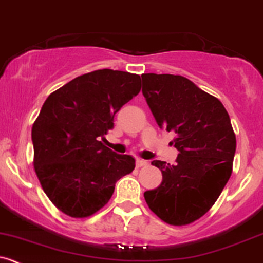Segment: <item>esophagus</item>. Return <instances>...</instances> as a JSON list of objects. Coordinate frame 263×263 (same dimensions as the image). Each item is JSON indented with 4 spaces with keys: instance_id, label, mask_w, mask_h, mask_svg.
I'll return each mask as SVG.
<instances>
[{
    "instance_id": "34e87169",
    "label": "esophagus",
    "mask_w": 263,
    "mask_h": 263,
    "mask_svg": "<svg viewBox=\"0 0 263 263\" xmlns=\"http://www.w3.org/2000/svg\"><path fill=\"white\" fill-rule=\"evenodd\" d=\"M148 164V161H146V160H141V159H137L136 160V167H142V166H146V165Z\"/></svg>"
}]
</instances>
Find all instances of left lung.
<instances>
[{
	"label": "left lung",
	"mask_w": 263,
	"mask_h": 263,
	"mask_svg": "<svg viewBox=\"0 0 263 263\" xmlns=\"http://www.w3.org/2000/svg\"><path fill=\"white\" fill-rule=\"evenodd\" d=\"M142 95L160 128L175 132L174 165L151 164L162 173L160 186L145 192L146 203L161 220L185 226L203 217L232 174L236 135L218 98L192 81L173 74H142Z\"/></svg>",
	"instance_id": "obj_1"
}]
</instances>
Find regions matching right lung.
<instances>
[{"mask_svg": "<svg viewBox=\"0 0 263 263\" xmlns=\"http://www.w3.org/2000/svg\"><path fill=\"white\" fill-rule=\"evenodd\" d=\"M141 78L101 69L77 77L52 92L32 124L34 167L50 201L71 218L103 208L135 159L104 146V135L123 104L139 95Z\"/></svg>", "mask_w": 263, "mask_h": 263, "instance_id": "1", "label": "right lung"}]
</instances>
